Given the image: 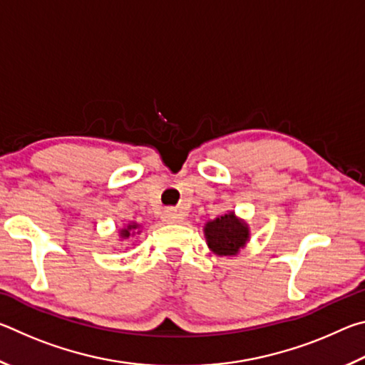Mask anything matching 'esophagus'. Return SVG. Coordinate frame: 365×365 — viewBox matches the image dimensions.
<instances>
[{
	"label": "esophagus",
	"instance_id": "esophagus-1",
	"mask_svg": "<svg viewBox=\"0 0 365 365\" xmlns=\"http://www.w3.org/2000/svg\"><path fill=\"white\" fill-rule=\"evenodd\" d=\"M163 220L165 224H180L183 220V215L177 211V209H168V211L164 212L163 215Z\"/></svg>",
	"mask_w": 365,
	"mask_h": 365
}]
</instances>
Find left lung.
<instances>
[{"label": "left lung", "instance_id": "left-lung-1", "mask_svg": "<svg viewBox=\"0 0 365 365\" xmlns=\"http://www.w3.org/2000/svg\"><path fill=\"white\" fill-rule=\"evenodd\" d=\"M207 246L217 256H237L250 240V228L235 212L219 215L205 225Z\"/></svg>", "mask_w": 365, "mask_h": 365}]
</instances>
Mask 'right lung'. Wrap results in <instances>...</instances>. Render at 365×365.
Returning <instances> with one entry per match:
<instances>
[{"label": "right lung", "mask_w": 365, "mask_h": 365, "mask_svg": "<svg viewBox=\"0 0 365 365\" xmlns=\"http://www.w3.org/2000/svg\"><path fill=\"white\" fill-rule=\"evenodd\" d=\"M140 225L137 224V222H132V224H128L127 227H123L122 230H120V238H123V240H127V238H130V237H133L135 233H140Z\"/></svg>", "instance_id": "right-lung-1"}]
</instances>
